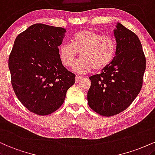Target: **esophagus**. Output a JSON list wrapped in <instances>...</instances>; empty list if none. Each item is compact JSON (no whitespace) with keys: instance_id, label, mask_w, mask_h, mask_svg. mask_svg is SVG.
<instances>
[{"instance_id":"obj_1","label":"esophagus","mask_w":155,"mask_h":155,"mask_svg":"<svg viewBox=\"0 0 155 155\" xmlns=\"http://www.w3.org/2000/svg\"><path fill=\"white\" fill-rule=\"evenodd\" d=\"M82 77H81V76H76L75 77V83H78L80 82V81H81V79H82Z\"/></svg>"}]
</instances>
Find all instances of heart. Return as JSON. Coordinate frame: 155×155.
Returning <instances> with one entry per match:
<instances>
[{
    "label": "heart",
    "instance_id": "b5f03b06",
    "mask_svg": "<svg viewBox=\"0 0 155 155\" xmlns=\"http://www.w3.org/2000/svg\"><path fill=\"white\" fill-rule=\"evenodd\" d=\"M116 45L113 39L91 30H81L73 36L72 44L63 43L58 48V56L64 67H73L78 53L81 59L73 71L84 74L93 69L100 71L109 65L115 54Z\"/></svg>",
    "mask_w": 155,
    "mask_h": 155
}]
</instances>
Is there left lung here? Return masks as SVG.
<instances>
[{"mask_svg": "<svg viewBox=\"0 0 155 155\" xmlns=\"http://www.w3.org/2000/svg\"><path fill=\"white\" fill-rule=\"evenodd\" d=\"M114 34L116 55L100 74L89 77L87 94L92 110L103 116L124 111L138 96L146 69V58L140 39L135 33L117 22Z\"/></svg>", "mask_w": 155, "mask_h": 155, "instance_id": "8db88e82", "label": "left lung"}]
</instances>
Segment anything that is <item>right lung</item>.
<instances>
[{
  "instance_id": "add662e5",
  "label": "right lung",
  "mask_w": 155,
  "mask_h": 155,
  "mask_svg": "<svg viewBox=\"0 0 155 155\" xmlns=\"http://www.w3.org/2000/svg\"><path fill=\"white\" fill-rule=\"evenodd\" d=\"M66 29L45 24L31 25L15 39L8 68L15 94L26 108L40 116L61 106L75 74L58 56Z\"/></svg>"
}]
</instances>
